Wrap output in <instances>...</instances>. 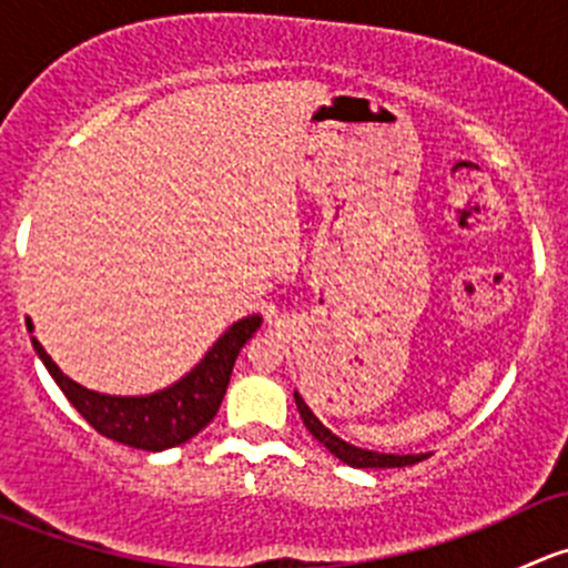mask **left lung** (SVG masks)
Returning <instances> with one entry per match:
<instances>
[{
  "mask_svg": "<svg viewBox=\"0 0 568 568\" xmlns=\"http://www.w3.org/2000/svg\"><path fill=\"white\" fill-rule=\"evenodd\" d=\"M296 400V409H300L302 423H305L307 432L329 450L335 459H341L348 467H357V469H379V467H406V464H417L420 459H426V454H379V450H368V448H357V445L346 443L341 439L337 434H332L324 423L313 415L311 406L305 404L300 393H294Z\"/></svg>",
  "mask_w": 568,
  "mask_h": 568,
  "instance_id": "1",
  "label": "left lung"
}]
</instances>
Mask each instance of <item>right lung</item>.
<instances>
[{"mask_svg":"<svg viewBox=\"0 0 568 568\" xmlns=\"http://www.w3.org/2000/svg\"><path fill=\"white\" fill-rule=\"evenodd\" d=\"M261 321L263 318L257 313L239 318L236 324L222 332L220 341L205 352V357L186 376H181L175 385L164 387V390L148 395H106L88 390L57 368L38 337H32V346L51 379L60 385L65 398L77 406L79 415L95 432L114 443L129 445V448L159 454V450L186 443L214 420L227 385H231L239 352L261 329ZM27 329L32 332V324H27Z\"/></svg>","mask_w":568,"mask_h":568,"instance_id":"add662e5","label":"right lung"}]
</instances>
